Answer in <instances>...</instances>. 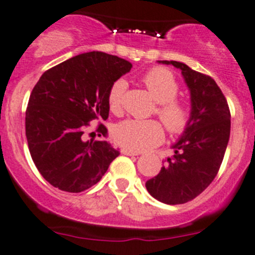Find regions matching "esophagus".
<instances>
[{
  "instance_id": "34e87169",
  "label": "esophagus",
  "mask_w": 255,
  "mask_h": 255,
  "mask_svg": "<svg viewBox=\"0 0 255 255\" xmlns=\"http://www.w3.org/2000/svg\"><path fill=\"white\" fill-rule=\"evenodd\" d=\"M121 153L125 154V155H139L140 153H138V151H133V150H129V149H126L123 148L122 150H121Z\"/></svg>"
}]
</instances>
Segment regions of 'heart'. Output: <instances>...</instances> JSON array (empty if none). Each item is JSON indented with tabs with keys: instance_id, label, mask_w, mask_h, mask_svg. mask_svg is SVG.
<instances>
[{
	"instance_id": "heart-1",
	"label": "heart",
	"mask_w": 255,
	"mask_h": 255,
	"mask_svg": "<svg viewBox=\"0 0 255 255\" xmlns=\"http://www.w3.org/2000/svg\"><path fill=\"white\" fill-rule=\"evenodd\" d=\"M142 82L156 101L154 112L171 134L185 132L191 122V107L184 100L176 99L179 82L174 74L165 68H153L142 76ZM127 82L116 80L107 95L110 110L120 112ZM113 137L120 145L133 151L145 150L163 142L164 128L155 120H126L116 125Z\"/></svg>"
}]
</instances>
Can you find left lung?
<instances>
[{
	"label": "left lung",
	"mask_w": 255,
	"mask_h": 255,
	"mask_svg": "<svg viewBox=\"0 0 255 255\" xmlns=\"http://www.w3.org/2000/svg\"><path fill=\"white\" fill-rule=\"evenodd\" d=\"M181 70L191 96V122L173 145L156 176L145 182L149 194L168 205L189 202L217 175L230 140L231 112L227 100L211 76L184 63L161 60Z\"/></svg>",
	"instance_id": "1"
}]
</instances>
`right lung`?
Listing matches in <instances>:
<instances>
[{"label": "right lung", "mask_w": 255, "mask_h": 255, "mask_svg": "<svg viewBox=\"0 0 255 255\" xmlns=\"http://www.w3.org/2000/svg\"><path fill=\"white\" fill-rule=\"evenodd\" d=\"M132 64L90 51L53 66L32 90L25 111V137L35 166L54 187L81 192L101 180L120 155L106 140H84L91 121H106L111 85ZM97 132L106 137L107 128Z\"/></svg>", "instance_id": "obj_1"}]
</instances>
